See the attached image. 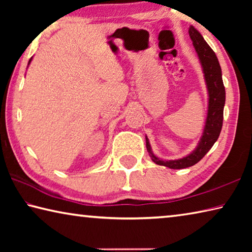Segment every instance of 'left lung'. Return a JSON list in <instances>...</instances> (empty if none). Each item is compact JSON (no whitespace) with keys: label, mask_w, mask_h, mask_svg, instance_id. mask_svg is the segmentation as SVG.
<instances>
[{"label":"left lung","mask_w":252,"mask_h":252,"mask_svg":"<svg viewBox=\"0 0 252 252\" xmlns=\"http://www.w3.org/2000/svg\"><path fill=\"white\" fill-rule=\"evenodd\" d=\"M189 35L192 41L195 51L201 63L202 71L208 89V113L206 119L203 133L197 148L182 159L178 160H162L153 155L150 142L146 136L147 150L152 161L159 165H164L170 169H185L192 167L207 155L218 140L223 121V106L225 102V90L222 81V73L219 64L218 58L209 44L204 41L203 36L192 25L189 28Z\"/></svg>","instance_id":"8db88e82"}]
</instances>
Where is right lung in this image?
I'll return each instance as SVG.
<instances>
[{"mask_svg":"<svg viewBox=\"0 0 252 252\" xmlns=\"http://www.w3.org/2000/svg\"><path fill=\"white\" fill-rule=\"evenodd\" d=\"M31 60H32V58H31V59H30V61H29V64H30V63H31Z\"/></svg>","mask_w":252,"mask_h":252,"instance_id":"1","label":"right lung"}]
</instances>
